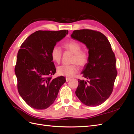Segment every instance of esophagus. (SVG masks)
I'll return each mask as SVG.
<instances>
[{
	"label": "esophagus",
	"mask_w": 134,
	"mask_h": 134,
	"mask_svg": "<svg viewBox=\"0 0 134 134\" xmlns=\"http://www.w3.org/2000/svg\"><path fill=\"white\" fill-rule=\"evenodd\" d=\"M70 79H71L70 78H68V77H66V82H68V81L69 80H70Z\"/></svg>",
	"instance_id": "obj_1"
}]
</instances>
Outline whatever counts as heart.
<instances>
[{
  "label": "heart",
  "mask_w": 134,
  "mask_h": 134,
  "mask_svg": "<svg viewBox=\"0 0 134 134\" xmlns=\"http://www.w3.org/2000/svg\"><path fill=\"white\" fill-rule=\"evenodd\" d=\"M65 49L73 53L71 65H63L58 67V73L60 75L72 77L79 71L78 64L81 66H84L88 63L89 54L88 52L82 50L81 44L75 41H70L64 44ZM51 56L54 62L59 64L62 57V50L59 46H55L52 48Z\"/></svg>",
  "instance_id": "heart-1"
}]
</instances>
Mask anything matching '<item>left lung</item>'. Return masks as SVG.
Listing matches in <instances>:
<instances>
[{"instance_id":"obj_1","label":"left lung","mask_w":134,"mask_h":134,"mask_svg":"<svg viewBox=\"0 0 134 134\" xmlns=\"http://www.w3.org/2000/svg\"><path fill=\"white\" fill-rule=\"evenodd\" d=\"M71 37L84 43L89 50L88 62L82 72L87 80L78 79L76 96L86 106H98L113 91L117 74L115 54L107 38L100 32L75 30Z\"/></svg>"}]
</instances>
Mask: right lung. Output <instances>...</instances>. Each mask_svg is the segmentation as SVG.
Returning a JSON list of instances; mask_svg holds the SVG:
<instances>
[{
    "label": "right lung",
    "mask_w": 134,
    "mask_h": 134,
    "mask_svg": "<svg viewBox=\"0 0 134 134\" xmlns=\"http://www.w3.org/2000/svg\"><path fill=\"white\" fill-rule=\"evenodd\" d=\"M68 33L66 30L37 31L21 44L14 71L19 94L32 108L44 109L50 107L66 82L63 76L52 78L56 70L51 51Z\"/></svg>",
    "instance_id": "right-lung-1"
}]
</instances>
